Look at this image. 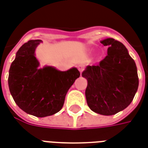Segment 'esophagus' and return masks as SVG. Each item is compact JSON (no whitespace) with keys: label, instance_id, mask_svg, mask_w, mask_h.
I'll list each match as a JSON object with an SVG mask.
<instances>
[{"label":"esophagus","instance_id":"1","mask_svg":"<svg viewBox=\"0 0 148 148\" xmlns=\"http://www.w3.org/2000/svg\"><path fill=\"white\" fill-rule=\"evenodd\" d=\"M77 69H78V71H80V73H82L83 71H84V69H85V66L83 65H79L77 66Z\"/></svg>","mask_w":148,"mask_h":148}]
</instances>
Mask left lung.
I'll list each match as a JSON object with an SVG mask.
<instances>
[{
	"label": "left lung",
	"instance_id": "1",
	"mask_svg": "<svg viewBox=\"0 0 148 148\" xmlns=\"http://www.w3.org/2000/svg\"><path fill=\"white\" fill-rule=\"evenodd\" d=\"M108 46V56L99 65L87 66L82 72L88 81L86 101L91 110L102 115H113L132 101L139 78L135 61L124 45L113 38L100 41Z\"/></svg>",
	"mask_w": 148,
	"mask_h": 148
}]
</instances>
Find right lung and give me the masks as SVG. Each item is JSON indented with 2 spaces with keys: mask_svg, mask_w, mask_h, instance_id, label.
Listing matches in <instances>:
<instances>
[{
  "mask_svg": "<svg viewBox=\"0 0 148 148\" xmlns=\"http://www.w3.org/2000/svg\"><path fill=\"white\" fill-rule=\"evenodd\" d=\"M41 40H30L16 52L9 69L8 87L14 101L26 113L43 118L59 112L66 95L80 77L76 67L60 71L53 66L39 68L35 50Z\"/></svg>",
  "mask_w": 148,
  "mask_h": 148,
  "instance_id": "add662e5",
  "label": "right lung"
}]
</instances>
